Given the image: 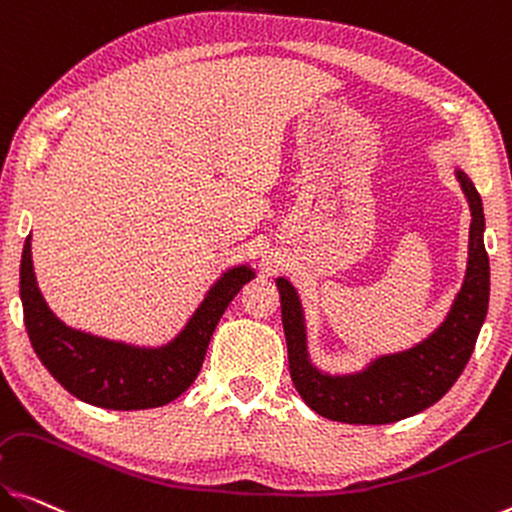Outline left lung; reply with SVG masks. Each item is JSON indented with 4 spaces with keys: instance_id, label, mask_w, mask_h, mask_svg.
Returning <instances> with one entry per match:
<instances>
[{
    "instance_id": "8db88e82",
    "label": "left lung",
    "mask_w": 512,
    "mask_h": 512,
    "mask_svg": "<svg viewBox=\"0 0 512 512\" xmlns=\"http://www.w3.org/2000/svg\"><path fill=\"white\" fill-rule=\"evenodd\" d=\"M455 176L471 210L467 274L446 320L414 348L377 357L364 371L352 375L320 373L306 352L300 297L288 279H277L290 377L304 403L325 419L364 426L396 423L435 405L465 371L487 316L490 261L483 242L481 194L465 171L455 169Z\"/></svg>"
}]
</instances>
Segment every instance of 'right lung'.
<instances>
[{
  "instance_id": "right-lung-1",
  "label": "right lung",
  "mask_w": 512,
  "mask_h": 512,
  "mask_svg": "<svg viewBox=\"0 0 512 512\" xmlns=\"http://www.w3.org/2000/svg\"><path fill=\"white\" fill-rule=\"evenodd\" d=\"M251 279L254 270L247 265L224 272L174 341L162 348H135L66 327L54 316L38 290L29 235L20 263V300L31 348L61 387L105 410H148L190 389L219 318Z\"/></svg>"
}]
</instances>
